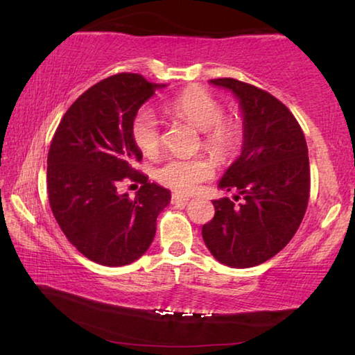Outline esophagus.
I'll list each match as a JSON object with an SVG mask.
<instances>
[{"label":"esophagus","instance_id":"34e87169","mask_svg":"<svg viewBox=\"0 0 355 355\" xmlns=\"http://www.w3.org/2000/svg\"><path fill=\"white\" fill-rule=\"evenodd\" d=\"M189 197L186 196H180V194H172L171 197V202L173 203V205H184V203H188Z\"/></svg>","mask_w":355,"mask_h":355}]
</instances>
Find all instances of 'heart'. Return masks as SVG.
<instances>
[{
    "mask_svg": "<svg viewBox=\"0 0 355 355\" xmlns=\"http://www.w3.org/2000/svg\"><path fill=\"white\" fill-rule=\"evenodd\" d=\"M166 111L202 131V147L218 159L232 158L243 141V125L236 117L224 116V106L200 87H189L167 101ZM131 137L141 152L152 158L163 144L159 120L148 107H142L131 122ZM214 175V164L205 156L171 158L156 172L166 188L183 194L194 192Z\"/></svg>",
    "mask_w": 355,
    "mask_h": 355,
    "instance_id": "b5f03b06",
    "label": "heart"
}]
</instances>
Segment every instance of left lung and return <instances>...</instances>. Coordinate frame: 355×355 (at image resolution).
Listing matches in <instances>:
<instances>
[{
	"label": "left lung",
	"mask_w": 355,
	"mask_h": 355,
	"mask_svg": "<svg viewBox=\"0 0 355 355\" xmlns=\"http://www.w3.org/2000/svg\"><path fill=\"white\" fill-rule=\"evenodd\" d=\"M211 84L238 97L244 144L219 182L220 189L236 191L235 200H213L214 218L202 227V236L222 264L252 268L277 255L304 219L310 197L307 142L296 117L274 95L233 78Z\"/></svg>",
	"instance_id": "8db88e82"
}]
</instances>
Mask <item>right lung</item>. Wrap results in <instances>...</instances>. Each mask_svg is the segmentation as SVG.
Returning a JSON list of instances; mask_svg holds the SVG:
<instances>
[{
  "label": "right lung",
  "mask_w": 355,
  "mask_h": 355,
  "mask_svg": "<svg viewBox=\"0 0 355 355\" xmlns=\"http://www.w3.org/2000/svg\"><path fill=\"white\" fill-rule=\"evenodd\" d=\"M137 73H117L75 100L48 150L46 191L53 216L70 244L103 266H125L144 255L156 233V218L171 192L148 183L136 169L142 153L131 122L155 94ZM143 186L135 200L119 195L120 182Z\"/></svg>",
  "instance_id": "obj_1"
}]
</instances>
